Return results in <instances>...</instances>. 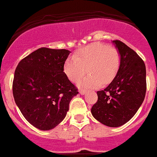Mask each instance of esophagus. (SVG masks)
Wrapping results in <instances>:
<instances>
[{
	"label": "esophagus",
	"mask_w": 157,
	"mask_h": 157,
	"mask_svg": "<svg viewBox=\"0 0 157 157\" xmlns=\"http://www.w3.org/2000/svg\"><path fill=\"white\" fill-rule=\"evenodd\" d=\"M80 94L81 95H84L86 94V90H80Z\"/></svg>",
	"instance_id": "34e87169"
}]
</instances>
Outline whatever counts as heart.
Masks as SVG:
<instances>
[{
  "instance_id": "1",
  "label": "heart",
  "mask_w": 157,
  "mask_h": 157,
  "mask_svg": "<svg viewBox=\"0 0 157 157\" xmlns=\"http://www.w3.org/2000/svg\"><path fill=\"white\" fill-rule=\"evenodd\" d=\"M121 63L119 52L107 45L93 43L83 48L67 58L64 72L71 81L75 82L87 71L90 75L79 80L80 87L98 88L112 81L118 73Z\"/></svg>"
}]
</instances>
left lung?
I'll return each instance as SVG.
<instances>
[{
	"label": "left lung",
	"mask_w": 157,
	"mask_h": 157,
	"mask_svg": "<svg viewBox=\"0 0 157 157\" xmlns=\"http://www.w3.org/2000/svg\"><path fill=\"white\" fill-rule=\"evenodd\" d=\"M121 63L109 85L99 90L98 101L91 108L94 118L108 127L128 122L143 104L146 90V71L143 60L134 50L119 40H114Z\"/></svg>",
	"instance_id": "1"
}]
</instances>
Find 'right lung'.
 <instances>
[{"label": "right lung", "mask_w": 157, "mask_h": 157, "mask_svg": "<svg viewBox=\"0 0 157 157\" xmlns=\"http://www.w3.org/2000/svg\"><path fill=\"white\" fill-rule=\"evenodd\" d=\"M70 51L40 48L21 59L14 72V101L26 120L46 131L65 118L78 94L63 72Z\"/></svg>", "instance_id": "obj_1"}]
</instances>
